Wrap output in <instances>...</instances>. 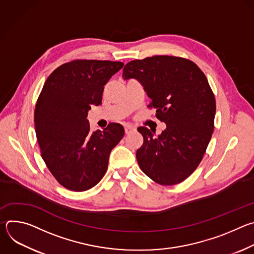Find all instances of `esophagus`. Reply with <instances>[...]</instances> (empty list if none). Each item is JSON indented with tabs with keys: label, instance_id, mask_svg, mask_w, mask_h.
<instances>
[{
	"label": "esophagus",
	"instance_id": "1",
	"mask_svg": "<svg viewBox=\"0 0 254 254\" xmlns=\"http://www.w3.org/2000/svg\"><path fill=\"white\" fill-rule=\"evenodd\" d=\"M135 130V128L134 127H132L131 126H126L125 127V131H126V133L127 134H128V133H131L132 131H134Z\"/></svg>",
	"mask_w": 254,
	"mask_h": 254
}]
</instances>
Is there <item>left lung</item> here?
Wrapping results in <instances>:
<instances>
[{
    "label": "left lung",
    "mask_w": 254,
    "mask_h": 254,
    "mask_svg": "<svg viewBox=\"0 0 254 254\" xmlns=\"http://www.w3.org/2000/svg\"><path fill=\"white\" fill-rule=\"evenodd\" d=\"M123 78L141 84L167 126L158 136L137 128L143 136L135 154L140 170L158 184L181 183L200 164L214 129L216 102L205 74L188 59L160 55L128 62Z\"/></svg>",
    "instance_id": "obj_1"
}]
</instances>
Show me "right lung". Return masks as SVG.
Segmentation results:
<instances>
[{
    "label": "right lung",
    "mask_w": 254,
    "mask_h": 254,
    "mask_svg": "<svg viewBox=\"0 0 254 254\" xmlns=\"http://www.w3.org/2000/svg\"><path fill=\"white\" fill-rule=\"evenodd\" d=\"M122 62L74 60L56 68L44 83L34 113L41 156L65 188L82 192L103 178L112 150L125 134L120 124L90 130L92 105H100L104 85Z\"/></svg>",
    "instance_id": "right-lung-1"
}]
</instances>
